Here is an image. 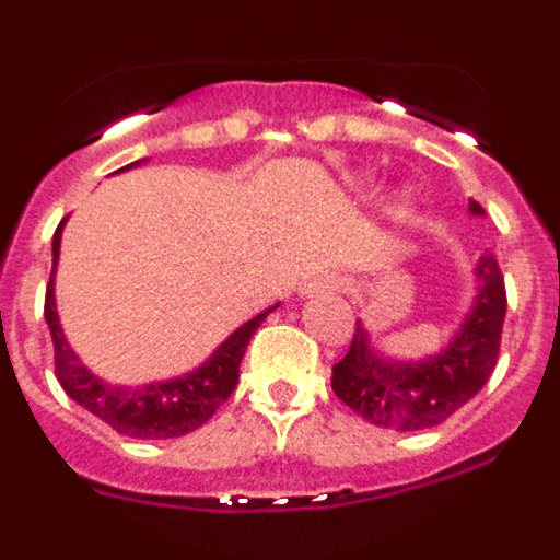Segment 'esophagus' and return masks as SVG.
Wrapping results in <instances>:
<instances>
[{
	"label": "esophagus",
	"mask_w": 560,
	"mask_h": 560,
	"mask_svg": "<svg viewBox=\"0 0 560 560\" xmlns=\"http://www.w3.org/2000/svg\"><path fill=\"white\" fill-rule=\"evenodd\" d=\"M341 291V280L334 275H323V277H314L308 283L300 289V294H339Z\"/></svg>",
	"instance_id": "esophagus-1"
}]
</instances>
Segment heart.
Returning a JSON list of instances; mask_svg holds the SVG:
<instances>
[{
    "label": "heart",
    "instance_id": "b5f03b06",
    "mask_svg": "<svg viewBox=\"0 0 560 560\" xmlns=\"http://www.w3.org/2000/svg\"><path fill=\"white\" fill-rule=\"evenodd\" d=\"M361 182H368V179H361ZM393 212L398 215V219H404V215H407V201H395Z\"/></svg>",
    "mask_w": 560,
    "mask_h": 560
}]
</instances>
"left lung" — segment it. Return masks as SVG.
Returning a JSON list of instances; mask_svg holds the SVG:
<instances>
[{
	"label": "left lung",
	"mask_w": 560,
	"mask_h": 560,
	"mask_svg": "<svg viewBox=\"0 0 560 560\" xmlns=\"http://www.w3.org/2000/svg\"><path fill=\"white\" fill-rule=\"evenodd\" d=\"M468 212L482 215L485 210L468 201ZM474 275L477 296L471 311L446 348L427 359H384L373 350L368 328L359 319L348 355L334 364V393L355 415L393 432L432 429L465 407L497 368L508 311L497 257H479Z\"/></svg>",
	"instance_id": "obj_1"
}]
</instances>
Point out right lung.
<instances>
[{
  "instance_id": "right-lung-1",
  "label": "right lung",
  "mask_w": 560,
  "mask_h": 560,
  "mask_svg": "<svg viewBox=\"0 0 560 560\" xmlns=\"http://www.w3.org/2000/svg\"><path fill=\"white\" fill-rule=\"evenodd\" d=\"M140 165V162H133ZM128 165V167H133ZM126 171V167H122ZM67 219L58 224L52 235V275H49L47 300H44V319L49 325L52 348H56V375L61 387L72 400H78L86 412L101 418L103 423L114 429L117 434L137 440H167L182 438L187 432H196L205 427L207 420L215 415V409L232 395L237 384V368L246 353L252 334L260 328L266 316L277 308L260 311L244 323L237 330H232L219 348L212 350L210 359L201 368L179 375L171 381H153L142 387H117L108 384L101 375L78 359V353L69 348L67 336L61 330V319L56 311V266L58 252H61V232Z\"/></svg>"
}]
</instances>
